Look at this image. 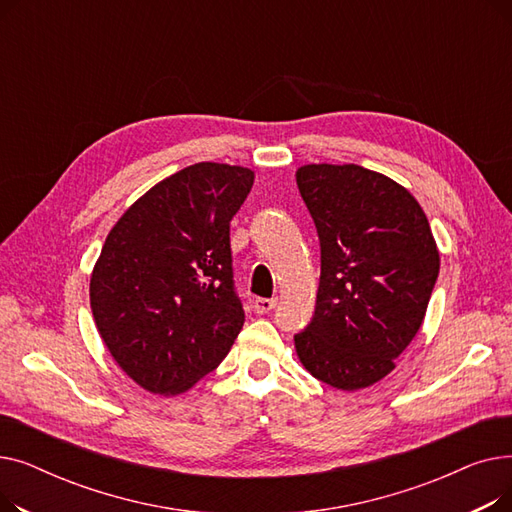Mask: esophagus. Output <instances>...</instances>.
Segmentation results:
<instances>
[{"mask_svg":"<svg viewBox=\"0 0 512 512\" xmlns=\"http://www.w3.org/2000/svg\"><path fill=\"white\" fill-rule=\"evenodd\" d=\"M276 305H278V299H255V301H253V309H255V313H259V315L270 313Z\"/></svg>","mask_w":512,"mask_h":512,"instance_id":"obj_1","label":"esophagus"}]
</instances>
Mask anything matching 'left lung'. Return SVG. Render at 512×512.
<instances>
[{
  "label": "left lung",
  "instance_id": "8db88e82",
  "mask_svg": "<svg viewBox=\"0 0 512 512\" xmlns=\"http://www.w3.org/2000/svg\"><path fill=\"white\" fill-rule=\"evenodd\" d=\"M297 184L317 228L321 274L315 313L294 346L313 378L367 388L423 324L440 272L432 228L407 188L355 164L303 166Z\"/></svg>",
  "mask_w": 512,
  "mask_h": 512
}]
</instances>
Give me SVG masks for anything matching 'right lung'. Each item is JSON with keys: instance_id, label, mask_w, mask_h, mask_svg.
<instances>
[{"instance_id": "right-lung-1", "label": "right lung", "mask_w": 512, "mask_h": 512, "mask_svg": "<svg viewBox=\"0 0 512 512\" xmlns=\"http://www.w3.org/2000/svg\"><path fill=\"white\" fill-rule=\"evenodd\" d=\"M253 178L240 166H188L155 184L105 238L91 276L93 317L116 363L149 392L191 388L245 324L230 220Z\"/></svg>"}]
</instances>
